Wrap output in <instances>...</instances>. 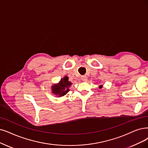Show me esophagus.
I'll return each mask as SVG.
<instances>
[{
	"label": "esophagus",
	"mask_w": 148,
	"mask_h": 148,
	"mask_svg": "<svg viewBox=\"0 0 148 148\" xmlns=\"http://www.w3.org/2000/svg\"><path fill=\"white\" fill-rule=\"evenodd\" d=\"M81 80L82 81H87V77L86 76V75H84V76H81Z\"/></svg>",
	"instance_id": "34e87169"
}]
</instances>
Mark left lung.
Here are the masks:
<instances>
[{
  "instance_id": "left-lung-1",
  "label": "left lung",
  "mask_w": 148,
  "mask_h": 148,
  "mask_svg": "<svg viewBox=\"0 0 148 148\" xmlns=\"http://www.w3.org/2000/svg\"><path fill=\"white\" fill-rule=\"evenodd\" d=\"M100 88H102V85H101V86H100L99 87Z\"/></svg>"
}]
</instances>
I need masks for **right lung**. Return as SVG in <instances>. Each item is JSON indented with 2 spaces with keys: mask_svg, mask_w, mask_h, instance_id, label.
Segmentation results:
<instances>
[{
  "mask_svg": "<svg viewBox=\"0 0 148 148\" xmlns=\"http://www.w3.org/2000/svg\"><path fill=\"white\" fill-rule=\"evenodd\" d=\"M72 83L69 81L67 76H65L62 78L58 84L53 85L51 87L52 93H54L59 97L65 95L69 91V87Z\"/></svg>",
  "mask_w": 148,
  "mask_h": 148,
  "instance_id": "1",
  "label": "right lung"
}]
</instances>
